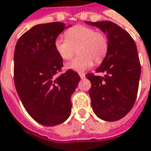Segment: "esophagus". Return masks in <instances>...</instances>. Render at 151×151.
<instances>
[{"instance_id":"obj_1","label":"esophagus","mask_w":151,"mask_h":151,"mask_svg":"<svg viewBox=\"0 0 151 151\" xmlns=\"http://www.w3.org/2000/svg\"><path fill=\"white\" fill-rule=\"evenodd\" d=\"M79 76H80V78H85V74H84V73H79Z\"/></svg>"}]
</instances>
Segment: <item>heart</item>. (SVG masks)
Wrapping results in <instances>:
<instances>
[{"label":"heart","instance_id":"1","mask_svg":"<svg viewBox=\"0 0 151 151\" xmlns=\"http://www.w3.org/2000/svg\"><path fill=\"white\" fill-rule=\"evenodd\" d=\"M67 38L58 37L55 40V48L63 60H68L78 48V57L66 64V68L77 72H83L90 68L94 61L99 64L103 61L109 50L108 37L95 28L77 25L68 29Z\"/></svg>","mask_w":151,"mask_h":151}]
</instances>
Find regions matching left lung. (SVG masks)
Instances as JSON below:
<instances>
[{"label":"left lung","mask_w":151,"mask_h":151,"mask_svg":"<svg viewBox=\"0 0 151 151\" xmlns=\"http://www.w3.org/2000/svg\"><path fill=\"white\" fill-rule=\"evenodd\" d=\"M107 33L109 50L96 73H87L91 83L89 96L94 113L101 119L113 122L130 111L137 99L141 64L134 40L130 34L110 21L86 22Z\"/></svg>","instance_id":"8db88e82"}]
</instances>
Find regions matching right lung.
<instances>
[{
    "instance_id": "1",
    "label": "right lung",
    "mask_w": 151,
    "mask_h": 151,
    "mask_svg": "<svg viewBox=\"0 0 151 151\" xmlns=\"http://www.w3.org/2000/svg\"><path fill=\"white\" fill-rule=\"evenodd\" d=\"M65 28L60 22L37 24L21 36L14 49L17 93L28 114L47 127L68 119L71 96L80 81L78 73L71 69L56 76L63 67V59L55 50V40Z\"/></svg>"
}]
</instances>
